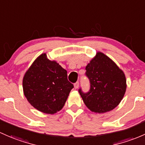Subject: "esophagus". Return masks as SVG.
Returning a JSON list of instances; mask_svg holds the SVG:
<instances>
[{
  "label": "esophagus",
  "mask_w": 145,
  "mask_h": 145,
  "mask_svg": "<svg viewBox=\"0 0 145 145\" xmlns=\"http://www.w3.org/2000/svg\"><path fill=\"white\" fill-rule=\"evenodd\" d=\"M79 87V82H76V83H74V88L75 89H78Z\"/></svg>",
  "instance_id": "34e87169"
}]
</instances>
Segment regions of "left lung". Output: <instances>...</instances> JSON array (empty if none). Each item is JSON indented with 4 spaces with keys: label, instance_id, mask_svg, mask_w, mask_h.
<instances>
[{
    "label": "left lung",
    "instance_id": "8db88e82",
    "mask_svg": "<svg viewBox=\"0 0 145 145\" xmlns=\"http://www.w3.org/2000/svg\"><path fill=\"white\" fill-rule=\"evenodd\" d=\"M86 76L90 81V89L78 90L84 103L93 112L103 114L118 105L126 91L124 72L107 56L97 52L86 66Z\"/></svg>",
    "mask_w": 145,
    "mask_h": 145
}]
</instances>
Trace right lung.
Returning <instances> with one entry per match:
<instances>
[{"mask_svg": "<svg viewBox=\"0 0 145 145\" xmlns=\"http://www.w3.org/2000/svg\"><path fill=\"white\" fill-rule=\"evenodd\" d=\"M24 95L35 109L54 114L64 106L74 85L67 80V72L45 53L34 60L23 80Z\"/></svg>", "mask_w": 145, "mask_h": 145, "instance_id": "1", "label": "right lung"}]
</instances>
